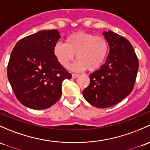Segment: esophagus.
I'll use <instances>...</instances> for the list:
<instances>
[{"label": "esophagus", "instance_id": "esophagus-1", "mask_svg": "<svg viewBox=\"0 0 150 150\" xmlns=\"http://www.w3.org/2000/svg\"><path fill=\"white\" fill-rule=\"evenodd\" d=\"M78 76H79V75H78V74H75V73L72 74V77L73 78H77Z\"/></svg>", "mask_w": 150, "mask_h": 150}]
</instances>
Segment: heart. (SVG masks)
Returning a JSON list of instances; mask_svg holds the SVG:
<instances>
[{"mask_svg":"<svg viewBox=\"0 0 150 150\" xmlns=\"http://www.w3.org/2000/svg\"><path fill=\"white\" fill-rule=\"evenodd\" d=\"M108 43L102 36L85 31H77L65 38L64 43H57L53 54L63 67H68L77 54L78 60L72 66L73 70H97L105 62L108 54Z\"/></svg>","mask_w":150,"mask_h":150,"instance_id":"obj_1","label":"heart"}]
</instances>
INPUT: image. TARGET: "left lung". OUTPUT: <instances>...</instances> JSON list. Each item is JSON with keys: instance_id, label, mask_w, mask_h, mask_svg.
Masks as SVG:
<instances>
[{"instance_id": "left-lung-1", "label": "left lung", "mask_w": 150, "mask_h": 150, "mask_svg": "<svg viewBox=\"0 0 150 150\" xmlns=\"http://www.w3.org/2000/svg\"><path fill=\"white\" fill-rule=\"evenodd\" d=\"M110 47L106 62L90 75V84L83 93L97 108H108L131 93L139 68L138 58L127 39L111 31H103Z\"/></svg>"}]
</instances>
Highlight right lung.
I'll return each mask as SVG.
<instances>
[{"label":"right lung","instance_id":"add662e5","mask_svg":"<svg viewBox=\"0 0 150 150\" xmlns=\"http://www.w3.org/2000/svg\"><path fill=\"white\" fill-rule=\"evenodd\" d=\"M57 30H43L18 41L8 64V78L16 97L25 106L46 109L62 95V83L72 75L57 61L53 49Z\"/></svg>","mask_w":150,"mask_h":150}]
</instances>
